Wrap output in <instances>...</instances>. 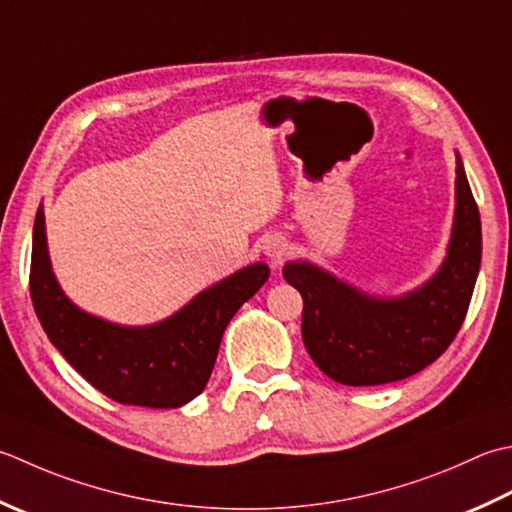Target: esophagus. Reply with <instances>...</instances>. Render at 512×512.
<instances>
[{"label": "esophagus", "mask_w": 512, "mask_h": 512, "mask_svg": "<svg viewBox=\"0 0 512 512\" xmlns=\"http://www.w3.org/2000/svg\"><path fill=\"white\" fill-rule=\"evenodd\" d=\"M266 255L273 259L275 264H282L284 257H286V244L282 242V239H270V242L264 246Z\"/></svg>", "instance_id": "34e87169"}]
</instances>
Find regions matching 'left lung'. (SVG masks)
I'll return each mask as SVG.
<instances>
[{"mask_svg": "<svg viewBox=\"0 0 512 512\" xmlns=\"http://www.w3.org/2000/svg\"><path fill=\"white\" fill-rule=\"evenodd\" d=\"M455 195L448 257L415 293L375 299L313 264H286V282L304 299V346L330 379L346 386L399 382L453 344L482 264V222L459 155Z\"/></svg>", "mask_w": 512, "mask_h": 512, "instance_id": "obj_1", "label": "left lung"}]
</instances>
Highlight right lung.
<instances>
[{
  "label": "right lung",
  "mask_w": 512,
  "mask_h": 512,
  "mask_svg": "<svg viewBox=\"0 0 512 512\" xmlns=\"http://www.w3.org/2000/svg\"><path fill=\"white\" fill-rule=\"evenodd\" d=\"M253 264L199 293L155 326L124 328L79 310L50 270L44 210L37 208L30 255V299L42 328L66 362L99 393L119 404L179 408L195 399L213 373L230 319L268 279Z\"/></svg>",
  "instance_id": "1"
}]
</instances>
